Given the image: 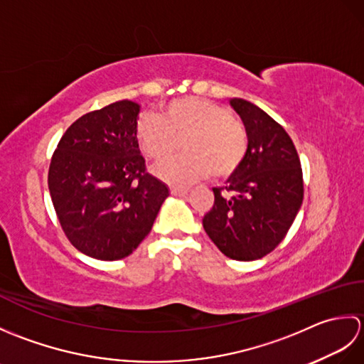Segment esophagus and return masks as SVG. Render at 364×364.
I'll return each mask as SVG.
<instances>
[{
    "label": "esophagus",
    "instance_id": "esophagus-1",
    "mask_svg": "<svg viewBox=\"0 0 364 364\" xmlns=\"http://www.w3.org/2000/svg\"><path fill=\"white\" fill-rule=\"evenodd\" d=\"M170 194L175 197H184L188 194V188H181V186H172L170 188Z\"/></svg>",
    "mask_w": 364,
    "mask_h": 364
}]
</instances>
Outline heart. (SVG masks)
Returning <instances> with one entry per match:
<instances>
[{"label": "heart", "instance_id": "b5f03b06", "mask_svg": "<svg viewBox=\"0 0 364 364\" xmlns=\"http://www.w3.org/2000/svg\"><path fill=\"white\" fill-rule=\"evenodd\" d=\"M139 149L151 161L173 156L181 142L184 154L156 167L168 183L186 184L211 173L215 180L235 173L242 164L249 134L244 123L225 106L206 98H176L156 117L146 115L136 125Z\"/></svg>", "mask_w": 364, "mask_h": 364}]
</instances>
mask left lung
<instances>
[{
	"label": "left lung",
	"mask_w": 364,
	"mask_h": 364,
	"mask_svg": "<svg viewBox=\"0 0 364 364\" xmlns=\"http://www.w3.org/2000/svg\"><path fill=\"white\" fill-rule=\"evenodd\" d=\"M249 134L242 164L222 188L203 228L225 257L253 261L266 257L288 233L304 202V175L292 139L250 102L231 100Z\"/></svg>",
	"instance_id": "8db88e82"
}]
</instances>
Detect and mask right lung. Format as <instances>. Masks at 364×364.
I'll return each mask as SVG.
<instances>
[{
    "label": "right lung",
    "instance_id": "add662e5",
    "mask_svg": "<svg viewBox=\"0 0 364 364\" xmlns=\"http://www.w3.org/2000/svg\"><path fill=\"white\" fill-rule=\"evenodd\" d=\"M139 105L122 100L84 114L54 150L48 189L67 239L81 253L115 261L150 233L164 183L146 172L136 141Z\"/></svg>",
    "mask_w": 364,
    "mask_h": 364
}]
</instances>
